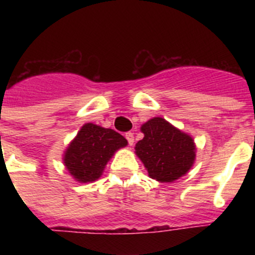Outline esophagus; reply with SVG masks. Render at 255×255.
<instances>
[{"label": "esophagus", "mask_w": 255, "mask_h": 255, "mask_svg": "<svg viewBox=\"0 0 255 255\" xmlns=\"http://www.w3.org/2000/svg\"><path fill=\"white\" fill-rule=\"evenodd\" d=\"M125 138L128 139V141H129L130 145H132V144H134V134H132L131 131L126 132V134H125Z\"/></svg>", "instance_id": "34e87169"}]
</instances>
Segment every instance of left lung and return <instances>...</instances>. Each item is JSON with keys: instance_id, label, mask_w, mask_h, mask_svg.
Here are the masks:
<instances>
[{"instance_id": "left-lung-1", "label": "left lung", "mask_w": 255, "mask_h": 255, "mask_svg": "<svg viewBox=\"0 0 255 255\" xmlns=\"http://www.w3.org/2000/svg\"><path fill=\"white\" fill-rule=\"evenodd\" d=\"M144 138L135 144V154L152 179L173 182L185 176L195 162L194 139L162 117H153L140 126Z\"/></svg>"}]
</instances>
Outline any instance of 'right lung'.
<instances>
[{
  "mask_svg": "<svg viewBox=\"0 0 255 255\" xmlns=\"http://www.w3.org/2000/svg\"><path fill=\"white\" fill-rule=\"evenodd\" d=\"M126 145L128 140L115 130L87 123L65 149L62 162L75 181L93 182L102 176L112 155Z\"/></svg>",
  "mask_w": 255,
  "mask_h": 255,
  "instance_id": "right-lung-1",
  "label": "right lung"
}]
</instances>
